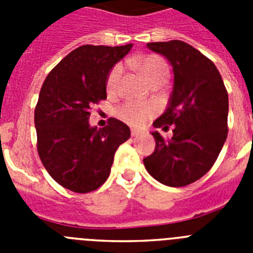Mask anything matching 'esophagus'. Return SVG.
<instances>
[{
  "instance_id": "esophagus-1",
  "label": "esophagus",
  "mask_w": 253,
  "mask_h": 253,
  "mask_svg": "<svg viewBox=\"0 0 253 253\" xmlns=\"http://www.w3.org/2000/svg\"><path fill=\"white\" fill-rule=\"evenodd\" d=\"M140 134L139 130H135V129H131V137H138Z\"/></svg>"
}]
</instances>
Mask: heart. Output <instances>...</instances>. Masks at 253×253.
<instances>
[{"label":"heart","instance_id":"b5f03b06","mask_svg":"<svg viewBox=\"0 0 253 253\" xmlns=\"http://www.w3.org/2000/svg\"><path fill=\"white\" fill-rule=\"evenodd\" d=\"M130 64L139 71L140 75L146 78V81L149 84H154L157 82H166L167 78H169V64L160 55L149 54L139 58V59H131ZM122 73L123 67L120 64H116L111 68L106 80L107 92H115L118 84H119ZM154 113H156V106L151 102L128 101L118 109V116L120 119L123 122L128 123V124L134 125V126H140V125L144 124L152 115H154Z\"/></svg>","mask_w":253,"mask_h":253}]
</instances>
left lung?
I'll return each instance as SVG.
<instances>
[{
  "label": "left lung",
  "mask_w": 253,
  "mask_h": 253,
  "mask_svg": "<svg viewBox=\"0 0 253 253\" xmlns=\"http://www.w3.org/2000/svg\"><path fill=\"white\" fill-rule=\"evenodd\" d=\"M166 57L173 69V91L154 128L175 125L171 139L158 131L154 152L143 160L149 175L163 185L186 186L207 173L228 134V92L209 58L181 40L147 44Z\"/></svg>",
  "instance_id": "obj_1"
}]
</instances>
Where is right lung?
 <instances>
[{"instance_id":"right-lung-1","label":"right lung","mask_w":253,"mask_h":253,"mask_svg":"<svg viewBox=\"0 0 253 253\" xmlns=\"http://www.w3.org/2000/svg\"><path fill=\"white\" fill-rule=\"evenodd\" d=\"M122 46L82 45L46 76L34 120L38 153L49 175L75 193L99 189L110 175L114 154L130 129L111 118L109 125L90 126V109L106 99V80L114 64L129 53Z\"/></svg>"}]
</instances>
